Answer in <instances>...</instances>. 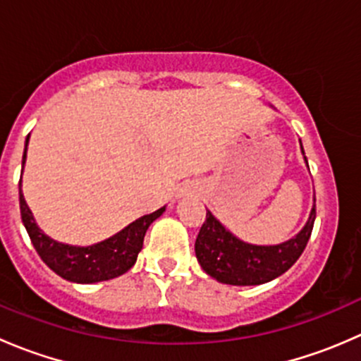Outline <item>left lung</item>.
<instances>
[{"label": "left lung", "instance_id": "obj_1", "mask_svg": "<svg viewBox=\"0 0 361 361\" xmlns=\"http://www.w3.org/2000/svg\"><path fill=\"white\" fill-rule=\"evenodd\" d=\"M300 152L307 166L302 141ZM312 201L316 202V199ZM314 202L304 227L292 239L278 245H253L243 241L232 234L211 211H207L206 221L195 241L197 262L207 276L224 285L255 286L279 278L298 260L311 238L316 218Z\"/></svg>", "mask_w": 361, "mask_h": 361}]
</instances>
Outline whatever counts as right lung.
I'll use <instances>...</instances> for the list:
<instances>
[{
    "mask_svg": "<svg viewBox=\"0 0 361 361\" xmlns=\"http://www.w3.org/2000/svg\"><path fill=\"white\" fill-rule=\"evenodd\" d=\"M27 145L29 136L25 137L24 145L23 171L25 157H27L25 155L27 154ZM19 201L23 224L42 260L61 278L71 283H80V285L108 281V279L126 274L136 264L137 255L143 248V239L148 227L166 211V206H164L154 213L145 214L104 241L94 243L89 246H75L56 241L39 228L24 199L23 178H20L19 183Z\"/></svg>",
    "mask_w": 361,
    "mask_h": 361,
    "instance_id": "right-lung-1",
    "label": "right lung"
}]
</instances>
